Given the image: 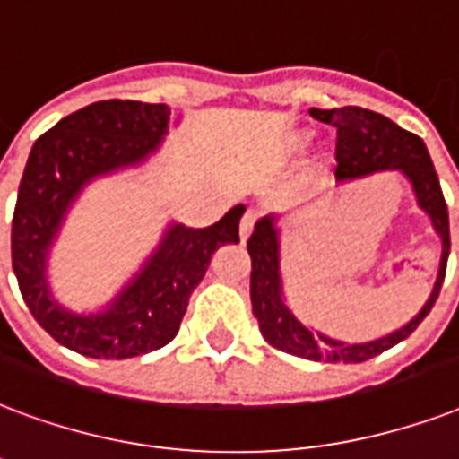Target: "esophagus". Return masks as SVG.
<instances>
[{
  "label": "esophagus",
  "mask_w": 459,
  "mask_h": 459,
  "mask_svg": "<svg viewBox=\"0 0 459 459\" xmlns=\"http://www.w3.org/2000/svg\"><path fill=\"white\" fill-rule=\"evenodd\" d=\"M255 221H257V212H255V209H247L243 214V219H240V240H243V243L250 238V233H253Z\"/></svg>",
  "instance_id": "obj_1"
}]
</instances>
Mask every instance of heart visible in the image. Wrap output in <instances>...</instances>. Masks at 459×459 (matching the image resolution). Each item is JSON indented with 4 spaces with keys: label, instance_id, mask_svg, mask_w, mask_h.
<instances>
[{
    "label": "heart",
    "instance_id": "b5f03b06",
    "mask_svg": "<svg viewBox=\"0 0 459 459\" xmlns=\"http://www.w3.org/2000/svg\"><path fill=\"white\" fill-rule=\"evenodd\" d=\"M303 146H306V136L303 134H296L289 139V152H300Z\"/></svg>",
    "mask_w": 459,
    "mask_h": 459
}]
</instances>
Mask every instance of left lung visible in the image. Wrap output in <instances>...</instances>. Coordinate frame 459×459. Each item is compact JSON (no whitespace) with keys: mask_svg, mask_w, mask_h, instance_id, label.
I'll return each mask as SVG.
<instances>
[{"mask_svg":"<svg viewBox=\"0 0 459 459\" xmlns=\"http://www.w3.org/2000/svg\"><path fill=\"white\" fill-rule=\"evenodd\" d=\"M315 120L337 127V180H356L363 175L383 173V170H400L416 195V202L431 216L436 233L443 240V255H440L438 279L433 286L431 299L419 310L414 320H409L404 327L394 330L387 337L363 342V344H349L339 339L325 337L323 332L310 330L307 325L296 320L291 307L286 306L284 286H281V269H279V229L276 216H264L255 223V230L247 240V253L253 260L250 272V300H253V315L260 323L262 337L267 339L274 349H281L286 354L300 356L307 361L325 363H361L373 356L383 354L402 339H407L411 332L421 325L426 315L431 313L433 303L438 299L440 286L446 279L447 255H450V221H447V204L440 190V180L429 149L416 134L402 129L385 115L346 105V108H332L320 110L310 108Z\"/></svg>","mask_w":459,"mask_h":459,"instance_id":"8db88e82","label":"left lung"}]
</instances>
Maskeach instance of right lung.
<instances>
[{
    "instance_id": "1",
    "label": "right lung",
    "mask_w": 459,
    "mask_h": 459,
    "mask_svg": "<svg viewBox=\"0 0 459 459\" xmlns=\"http://www.w3.org/2000/svg\"><path fill=\"white\" fill-rule=\"evenodd\" d=\"M168 122L166 103L98 100L62 117L30 149L12 221L13 274L38 325L76 354L132 359L166 346L180 330L212 255L240 240L243 204L206 229L170 223L144 267L105 310L79 315L52 299L48 253L72 202L98 175L144 163L168 134Z\"/></svg>"
}]
</instances>
